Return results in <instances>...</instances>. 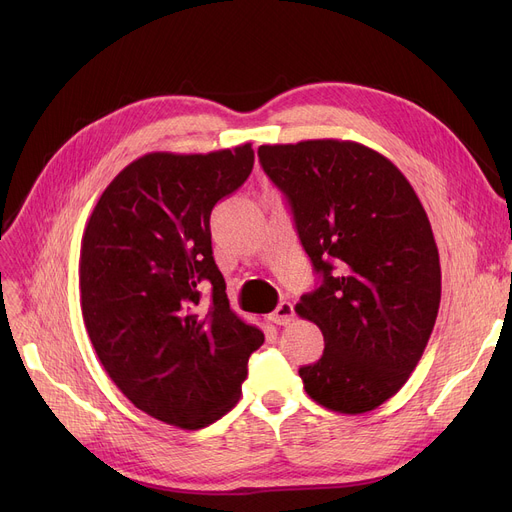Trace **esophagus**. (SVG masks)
I'll use <instances>...</instances> for the list:
<instances>
[{
  "mask_svg": "<svg viewBox=\"0 0 512 512\" xmlns=\"http://www.w3.org/2000/svg\"><path fill=\"white\" fill-rule=\"evenodd\" d=\"M292 319H294V307L288 301H282L278 305V309L270 315V321H272V324H276V326H288Z\"/></svg>",
  "mask_w": 512,
  "mask_h": 512,
  "instance_id": "esophagus-1",
  "label": "esophagus"
}]
</instances>
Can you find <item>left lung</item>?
Instances as JSON below:
<instances>
[{
    "instance_id": "obj_1",
    "label": "left lung",
    "mask_w": 512,
    "mask_h": 512,
    "mask_svg": "<svg viewBox=\"0 0 512 512\" xmlns=\"http://www.w3.org/2000/svg\"><path fill=\"white\" fill-rule=\"evenodd\" d=\"M257 153L324 278L294 307L326 342L321 359L299 369L305 392L344 415L378 409L407 384L440 309L427 213L402 172L367 145L313 139Z\"/></svg>"
}]
</instances>
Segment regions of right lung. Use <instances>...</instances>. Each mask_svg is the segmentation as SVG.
<instances>
[{
	"mask_svg": "<svg viewBox=\"0 0 512 512\" xmlns=\"http://www.w3.org/2000/svg\"><path fill=\"white\" fill-rule=\"evenodd\" d=\"M251 143L153 151L101 193L80 242V309L95 353L143 413L180 429L224 417L263 332L228 303L209 215L253 170ZM212 301L200 305V286Z\"/></svg>",
	"mask_w": 512,
	"mask_h": 512,
	"instance_id": "add662e5",
	"label": "right lung"
}]
</instances>
